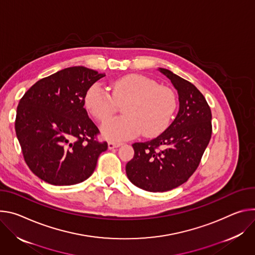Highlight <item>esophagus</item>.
<instances>
[{"instance_id":"esophagus-1","label":"esophagus","mask_w":255,"mask_h":255,"mask_svg":"<svg viewBox=\"0 0 255 255\" xmlns=\"http://www.w3.org/2000/svg\"><path fill=\"white\" fill-rule=\"evenodd\" d=\"M122 145V143H115V142H109L108 143V149H115V148H118Z\"/></svg>"}]
</instances>
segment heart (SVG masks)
<instances>
[{"mask_svg":"<svg viewBox=\"0 0 255 255\" xmlns=\"http://www.w3.org/2000/svg\"><path fill=\"white\" fill-rule=\"evenodd\" d=\"M88 112L103 123L117 112L119 105L125 104V117L113 119L102 126L105 137L123 140L142 132L154 136L163 131L170 122L176 106L173 91L143 75H128L112 84V92L99 83L89 87L84 98Z\"/></svg>","mask_w":255,"mask_h":255,"instance_id":"obj_1","label":"heart"}]
</instances>
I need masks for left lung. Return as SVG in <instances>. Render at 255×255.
<instances>
[{"instance_id": "8db88e82", "label": "left lung", "mask_w": 255, "mask_h": 255, "mask_svg": "<svg viewBox=\"0 0 255 255\" xmlns=\"http://www.w3.org/2000/svg\"><path fill=\"white\" fill-rule=\"evenodd\" d=\"M171 80L179 96V111L173 123L157 137L132 144L133 158L126 171L135 186L163 192L184 182L199 167L212 136V111L193 84L160 68Z\"/></svg>"}]
</instances>
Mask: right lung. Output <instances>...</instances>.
Instances as JSON below:
<instances>
[{"mask_svg": "<svg viewBox=\"0 0 255 255\" xmlns=\"http://www.w3.org/2000/svg\"><path fill=\"white\" fill-rule=\"evenodd\" d=\"M104 74L71 67L42 78L17 107L15 129L30 170L52 185H72L94 172L108 148L84 108L85 94Z\"/></svg>", "mask_w": 255, "mask_h": 255, "instance_id": "right-lung-1", "label": "right lung"}]
</instances>
